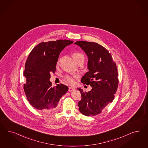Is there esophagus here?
I'll use <instances>...</instances> for the list:
<instances>
[{
  "label": "esophagus",
  "instance_id": "34e87169",
  "mask_svg": "<svg viewBox=\"0 0 148 148\" xmlns=\"http://www.w3.org/2000/svg\"><path fill=\"white\" fill-rule=\"evenodd\" d=\"M75 90V88L74 87H69V91H73Z\"/></svg>",
  "mask_w": 148,
  "mask_h": 148
}]
</instances>
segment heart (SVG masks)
Returning a JSON list of instances; mask_svg holds the SVG:
<instances>
[{"label":"heart","instance_id":"heart-1","mask_svg":"<svg viewBox=\"0 0 148 148\" xmlns=\"http://www.w3.org/2000/svg\"><path fill=\"white\" fill-rule=\"evenodd\" d=\"M72 57L76 62H77L79 60H84V56L83 54L80 52H75L72 54ZM60 62V59L58 60V64ZM76 77L72 76L70 75H66L65 76V79L66 81L69 84H73L76 82Z\"/></svg>","mask_w":148,"mask_h":148}]
</instances>
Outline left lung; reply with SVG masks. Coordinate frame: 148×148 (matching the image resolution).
<instances>
[{"instance_id":"left-lung-1","label":"left lung","mask_w":148,"mask_h":148,"mask_svg":"<svg viewBox=\"0 0 148 148\" xmlns=\"http://www.w3.org/2000/svg\"><path fill=\"white\" fill-rule=\"evenodd\" d=\"M75 44L81 48L88 58L89 71L82 77L81 82L92 87L88 92L78 88L82 97L78 103L79 110L86 116H95L114 98L119 83L117 67L110 53L100 45L84 41Z\"/></svg>"}]
</instances>
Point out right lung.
<instances>
[{
    "label": "right lung",
    "mask_w": 148,
    "mask_h": 148,
    "mask_svg": "<svg viewBox=\"0 0 148 148\" xmlns=\"http://www.w3.org/2000/svg\"><path fill=\"white\" fill-rule=\"evenodd\" d=\"M73 43L67 40L42 42L34 48L25 64L23 75L26 78L24 90L30 104L44 112L54 110L61 97L69 89L58 84L52 87L51 73H55L60 53Z\"/></svg>",
    "instance_id": "1"
}]
</instances>
